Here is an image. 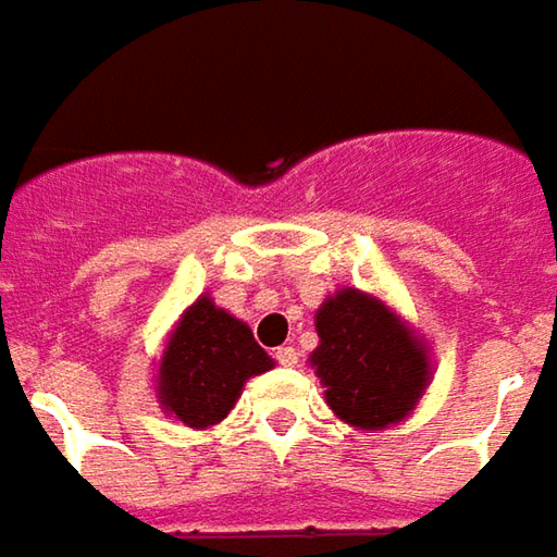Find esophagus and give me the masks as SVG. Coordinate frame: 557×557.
I'll return each mask as SVG.
<instances>
[{
  "label": "esophagus",
  "mask_w": 557,
  "mask_h": 557,
  "mask_svg": "<svg viewBox=\"0 0 557 557\" xmlns=\"http://www.w3.org/2000/svg\"><path fill=\"white\" fill-rule=\"evenodd\" d=\"M275 361L285 364V368H294V364H297V349H294V346H278V349H275Z\"/></svg>",
  "instance_id": "esophagus-1"
}]
</instances>
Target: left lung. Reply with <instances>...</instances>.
Returning a JSON list of instances; mask_svg holds the SVG:
<instances>
[{"instance_id": "obj_1", "label": "left lung", "mask_w": 557, "mask_h": 557, "mask_svg": "<svg viewBox=\"0 0 557 557\" xmlns=\"http://www.w3.org/2000/svg\"><path fill=\"white\" fill-rule=\"evenodd\" d=\"M309 364L334 417L376 432L405 423L432 383L429 343L386 300L343 285L315 312Z\"/></svg>"}]
</instances>
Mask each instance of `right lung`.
<instances>
[{
    "label": "right lung",
    "mask_w": 557,
    "mask_h": 557,
    "mask_svg": "<svg viewBox=\"0 0 557 557\" xmlns=\"http://www.w3.org/2000/svg\"><path fill=\"white\" fill-rule=\"evenodd\" d=\"M251 327L208 294L181 312L156 364V401L189 429H211L235 408L245 383L272 371Z\"/></svg>",
    "instance_id": "right-lung-1"
}]
</instances>
